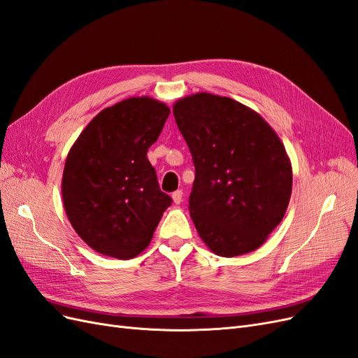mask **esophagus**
Instances as JSON below:
<instances>
[{
  "label": "esophagus",
  "mask_w": 358,
  "mask_h": 358,
  "mask_svg": "<svg viewBox=\"0 0 358 358\" xmlns=\"http://www.w3.org/2000/svg\"><path fill=\"white\" fill-rule=\"evenodd\" d=\"M171 197H173V201H175L176 204H180L183 200V192L180 189H178L171 194Z\"/></svg>",
  "instance_id": "34e87169"
}]
</instances>
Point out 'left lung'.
<instances>
[{
	"instance_id": "left-lung-1",
	"label": "left lung",
	"mask_w": 358,
	"mask_h": 358,
	"mask_svg": "<svg viewBox=\"0 0 358 358\" xmlns=\"http://www.w3.org/2000/svg\"><path fill=\"white\" fill-rule=\"evenodd\" d=\"M196 179L194 225L216 255L255 251L282 221L292 189L291 162L264 119L229 96L208 92L173 106Z\"/></svg>"
}]
</instances>
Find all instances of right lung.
Segmentation results:
<instances>
[{"label":"right lung","instance_id":"add662e5","mask_svg":"<svg viewBox=\"0 0 358 358\" xmlns=\"http://www.w3.org/2000/svg\"><path fill=\"white\" fill-rule=\"evenodd\" d=\"M169 115L164 103L134 96L101 110L71 146L61 185L64 208L94 251L129 259L152 241L171 197L159 189L146 154Z\"/></svg>","mask_w":358,"mask_h":358}]
</instances>
